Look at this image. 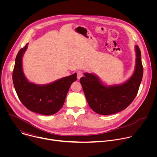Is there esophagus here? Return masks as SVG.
<instances>
[{
	"label": "esophagus",
	"mask_w": 157,
	"mask_h": 157,
	"mask_svg": "<svg viewBox=\"0 0 157 157\" xmlns=\"http://www.w3.org/2000/svg\"><path fill=\"white\" fill-rule=\"evenodd\" d=\"M82 76H83L82 72L78 71V73H77V78H78V79H79Z\"/></svg>",
	"instance_id": "obj_1"
}]
</instances>
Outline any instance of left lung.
<instances>
[{
  "instance_id": "obj_1",
  "label": "left lung",
  "mask_w": 157,
  "mask_h": 157,
  "mask_svg": "<svg viewBox=\"0 0 157 157\" xmlns=\"http://www.w3.org/2000/svg\"><path fill=\"white\" fill-rule=\"evenodd\" d=\"M136 68L132 76L124 83L114 86L104 85L94 74L84 73L80 79L87 103L101 115L114 114L126 109L136 97L143 76L141 52L136 46Z\"/></svg>"
}]
</instances>
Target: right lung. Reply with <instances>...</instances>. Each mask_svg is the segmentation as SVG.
Masks as SVG:
<instances>
[{"instance_id":"1","label":"right lung","mask_w":157,"mask_h":157,"mask_svg":"<svg viewBox=\"0 0 157 157\" xmlns=\"http://www.w3.org/2000/svg\"><path fill=\"white\" fill-rule=\"evenodd\" d=\"M27 44L18 52L12 74L17 96L29 110L44 115H53L63 107L71 84L76 81L77 74L64 77L48 84L39 85L29 82L22 69V57Z\"/></svg>"}]
</instances>
